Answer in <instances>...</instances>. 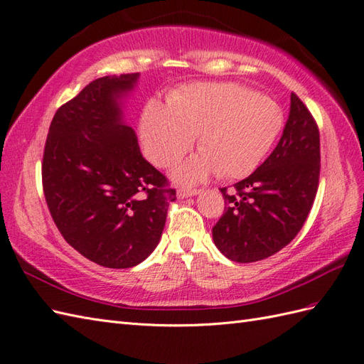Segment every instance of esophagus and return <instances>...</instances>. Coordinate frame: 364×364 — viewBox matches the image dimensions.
Segmentation results:
<instances>
[{"mask_svg":"<svg viewBox=\"0 0 364 364\" xmlns=\"http://www.w3.org/2000/svg\"><path fill=\"white\" fill-rule=\"evenodd\" d=\"M200 191L198 189H192V188H180L178 191H176V196H178V198H188V197H192V196H197Z\"/></svg>","mask_w":364,"mask_h":364,"instance_id":"1","label":"esophagus"}]
</instances>
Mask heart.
<instances>
[{"label": "heart", "mask_w": 364, "mask_h": 364, "mask_svg": "<svg viewBox=\"0 0 364 364\" xmlns=\"http://www.w3.org/2000/svg\"><path fill=\"white\" fill-rule=\"evenodd\" d=\"M282 124V109L274 100L237 83L210 82L173 91L167 105L150 100L139 134L144 155L159 167L178 163L198 136L201 151L176 167V181L197 183L217 172L235 180L264 161Z\"/></svg>", "instance_id": "1"}]
</instances>
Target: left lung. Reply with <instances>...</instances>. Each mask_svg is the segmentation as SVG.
Wrapping results in <instances>:
<instances>
[{
  "mask_svg": "<svg viewBox=\"0 0 364 364\" xmlns=\"http://www.w3.org/2000/svg\"><path fill=\"white\" fill-rule=\"evenodd\" d=\"M319 130L291 92L290 114L273 154L248 178L222 188L225 214L213 228L222 255L248 264L287 247L307 220L319 181Z\"/></svg>",
  "mask_w": 364,
  "mask_h": 364,
  "instance_id": "left-lung-1",
  "label": "left lung"
}]
</instances>
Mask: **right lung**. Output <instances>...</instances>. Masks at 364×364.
I'll use <instances>...</instances> for the list:
<instances>
[{
    "mask_svg": "<svg viewBox=\"0 0 364 364\" xmlns=\"http://www.w3.org/2000/svg\"><path fill=\"white\" fill-rule=\"evenodd\" d=\"M138 77L105 75L58 108L41 164L45 198L58 231L82 256L107 268H132L147 259L176 200L124 122L122 97Z\"/></svg>",
    "mask_w": 364,
    "mask_h": 364,
    "instance_id": "1",
    "label": "right lung"
}]
</instances>
